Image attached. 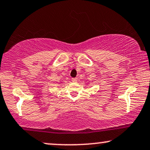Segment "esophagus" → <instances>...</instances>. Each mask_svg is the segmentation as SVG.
Wrapping results in <instances>:
<instances>
[{
    "label": "esophagus",
    "mask_w": 150,
    "mask_h": 150,
    "mask_svg": "<svg viewBox=\"0 0 150 150\" xmlns=\"http://www.w3.org/2000/svg\"><path fill=\"white\" fill-rule=\"evenodd\" d=\"M77 81H78L77 78H73V79H71V81L74 83H76Z\"/></svg>",
    "instance_id": "esophagus-1"
}]
</instances>
